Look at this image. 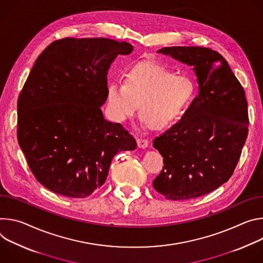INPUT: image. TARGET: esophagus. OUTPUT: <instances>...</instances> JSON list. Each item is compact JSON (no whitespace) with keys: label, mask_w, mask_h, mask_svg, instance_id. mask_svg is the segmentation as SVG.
I'll return each instance as SVG.
<instances>
[{"label":"esophagus","mask_w":263,"mask_h":263,"mask_svg":"<svg viewBox=\"0 0 263 263\" xmlns=\"http://www.w3.org/2000/svg\"><path fill=\"white\" fill-rule=\"evenodd\" d=\"M137 143H138V146L140 148H146L148 146V140L147 139L138 138L137 139Z\"/></svg>","instance_id":"34e87169"}]
</instances>
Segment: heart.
<instances>
[{"mask_svg":"<svg viewBox=\"0 0 263 263\" xmlns=\"http://www.w3.org/2000/svg\"><path fill=\"white\" fill-rule=\"evenodd\" d=\"M196 93V84L189 76L160 65H138L125 74L123 84H108L106 103L117 122L132 118L141 105V119L151 129L161 132L184 118Z\"/></svg>","mask_w":263,"mask_h":263,"instance_id":"heart-1","label":"heart"}]
</instances>
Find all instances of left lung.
Masks as SVG:
<instances>
[{"label":"left lung","mask_w":263,"mask_h":263,"mask_svg":"<svg viewBox=\"0 0 263 263\" xmlns=\"http://www.w3.org/2000/svg\"><path fill=\"white\" fill-rule=\"evenodd\" d=\"M160 53L194 67L199 92L184 118L154 140L163 169L156 191L183 200L207 194L232 177L249 132L248 102L238 79L216 51L165 47Z\"/></svg>","instance_id":"8db88e82"}]
</instances>
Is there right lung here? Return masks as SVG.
I'll list each match as a JSON object with an SVG mask.
<instances>
[{
  "instance_id": "1",
  "label": "right lung",
  "mask_w": 263,
  "mask_h": 263,
  "mask_svg": "<svg viewBox=\"0 0 263 263\" xmlns=\"http://www.w3.org/2000/svg\"><path fill=\"white\" fill-rule=\"evenodd\" d=\"M126 42L66 37L37 57L17 99V141L34 178L54 193L82 198L105 182L117 153L136 139L104 120L107 73Z\"/></svg>"
}]
</instances>
